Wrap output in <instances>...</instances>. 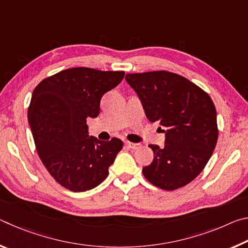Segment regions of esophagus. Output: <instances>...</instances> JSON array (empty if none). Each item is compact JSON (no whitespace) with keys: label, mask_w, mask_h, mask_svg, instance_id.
<instances>
[{"label":"esophagus","mask_w":248,"mask_h":248,"mask_svg":"<svg viewBox=\"0 0 248 248\" xmlns=\"http://www.w3.org/2000/svg\"><path fill=\"white\" fill-rule=\"evenodd\" d=\"M125 145H127L129 149H132V150H138L141 148L140 143H132V142H125Z\"/></svg>","instance_id":"esophagus-1"}]
</instances>
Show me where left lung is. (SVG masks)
<instances>
[{"label":"left lung","mask_w":248,"mask_h":248,"mask_svg":"<svg viewBox=\"0 0 248 248\" xmlns=\"http://www.w3.org/2000/svg\"><path fill=\"white\" fill-rule=\"evenodd\" d=\"M151 123L165 133V145L150 144L154 158L142 169L161 189L175 190L192 182L211 157L217 141L216 106L208 93L189 79L169 71L129 73Z\"/></svg>","instance_id":"obj_1"}]
</instances>
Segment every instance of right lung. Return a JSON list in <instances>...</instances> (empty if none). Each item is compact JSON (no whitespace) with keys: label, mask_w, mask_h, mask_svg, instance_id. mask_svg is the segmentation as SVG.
<instances>
[{"label":"right lung","mask_w":248,"mask_h":248,"mask_svg":"<svg viewBox=\"0 0 248 248\" xmlns=\"http://www.w3.org/2000/svg\"><path fill=\"white\" fill-rule=\"evenodd\" d=\"M124 78V71L72 68L44 78L33 90L28 121L37 153L66 189L79 192L98 186L123 149L118 138L90 137L86 121L98 116L103 95Z\"/></svg>","instance_id":"add662e5"}]
</instances>
